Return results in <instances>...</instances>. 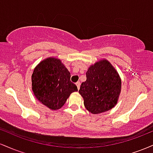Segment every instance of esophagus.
Segmentation results:
<instances>
[{"instance_id":"1","label":"esophagus","mask_w":153,"mask_h":153,"mask_svg":"<svg viewBox=\"0 0 153 153\" xmlns=\"http://www.w3.org/2000/svg\"><path fill=\"white\" fill-rule=\"evenodd\" d=\"M75 85H77V88H78V89L79 90V88H80V82H77L76 83H75Z\"/></svg>"}]
</instances>
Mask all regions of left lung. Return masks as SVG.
Here are the masks:
<instances>
[{
    "mask_svg": "<svg viewBox=\"0 0 153 153\" xmlns=\"http://www.w3.org/2000/svg\"><path fill=\"white\" fill-rule=\"evenodd\" d=\"M122 81L115 68L106 59L92 65L86 72V80L80 85L79 94L84 106L91 113H102L117 104Z\"/></svg>",
    "mask_w": 153,
    "mask_h": 153,
    "instance_id": "8db88e82",
    "label": "left lung"
}]
</instances>
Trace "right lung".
Listing matches in <instances>:
<instances>
[{"label":"right lung","mask_w":153,"mask_h":153,"mask_svg":"<svg viewBox=\"0 0 153 153\" xmlns=\"http://www.w3.org/2000/svg\"><path fill=\"white\" fill-rule=\"evenodd\" d=\"M35 97L52 110L60 108L78 88L71 81V73L60 59L49 57L40 62L31 75Z\"/></svg>","instance_id":"add662e5"}]
</instances>
